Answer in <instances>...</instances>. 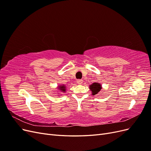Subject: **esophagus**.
<instances>
[{
	"instance_id": "34e87169",
	"label": "esophagus",
	"mask_w": 151,
	"mask_h": 151,
	"mask_svg": "<svg viewBox=\"0 0 151 151\" xmlns=\"http://www.w3.org/2000/svg\"><path fill=\"white\" fill-rule=\"evenodd\" d=\"M83 81L82 79H78L77 81V83L78 84H83Z\"/></svg>"
}]
</instances>
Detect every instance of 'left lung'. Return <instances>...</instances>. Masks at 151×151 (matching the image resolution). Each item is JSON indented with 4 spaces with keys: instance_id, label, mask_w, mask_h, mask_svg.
Instances as JSON below:
<instances>
[{
    "instance_id": "8db88e82",
    "label": "left lung",
    "mask_w": 151,
    "mask_h": 151,
    "mask_svg": "<svg viewBox=\"0 0 151 151\" xmlns=\"http://www.w3.org/2000/svg\"><path fill=\"white\" fill-rule=\"evenodd\" d=\"M89 89L91 91V92H92V94L95 95L101 91V84L98 83H94L89 86Z\"/></svg>"
}]
</instances>
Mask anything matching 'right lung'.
<instances>
[{"mask_svg":"<svg viewBox=\"0 0 151 151\" xmlns=\"http://www.w3.org/2000/svg\"><path fill=\"white\" fill-rule=\"evenodd\" d=\"M58 89L60 91H62V93H65L66 91V87L64 85H61L58 86Z\"/></svg>","mask_w":151,"mask_h":151,"instance_id":"add662e5","label":"right lung"}]
</instances>
